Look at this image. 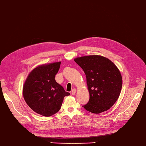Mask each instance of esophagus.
<instances>
[{
	"instance_id": "obj_1",
	"label": "esophagus",
	"mask_w": 146,
	"mask_h": 146,
	"mask_svg": "<svg viewBox=\"0 0 146 146\" xmlns=\"http://www.w3.org/2000/svg\"><path fill=\"white\" fill-rule=\"evenodd\" d=\"M76 92V89H73L72 90V92H71V94H72V95H74V94H75Z\"/></svg>"
}]
</instances>
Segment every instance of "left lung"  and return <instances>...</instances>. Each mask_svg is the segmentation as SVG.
<instances>
[{
  "mask_svg": "<svg viewBox=\"0 0 146 146\" xmlns=\"http://www.w3.org/2000/svg\"><path fill=\"white\" fill-rule=\"evenodd\" d=\"M74 61L86 76L89 100L84 109L94 114L108 111L117 101L122 89V76L117 66L98 55L77 57Z\"/></svg>",
  "mask_w": 146,
  "mask_h": 146,
  "instance_id": "left-lung-1",
  "label": "left lung"
}]
</instances>
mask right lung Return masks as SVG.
Masks as SVG:
<instances>
[{
  "label": "right lung",
  "mask_w": 146,
  "mask_h": 146,
  "mask_svg": "<svg viewBox=\"0 0 146 146\" xmlns=\"http://www.w3.org/2000/svg\"><path fill=\"white\" fill-rule=\"evenodd\" d=\"M60 62L45 64L34 68L29 73L23 86L25 102L37 114L48 117L59 111L65 96V91L56 80Z\"/></svg>",
  "instance_id": "add662e5"
}]
</instances>
